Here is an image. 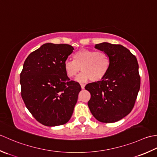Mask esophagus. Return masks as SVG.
Segmentation results:
<instances>
[{"label": "esophagus", "mask_w": 157, "mask_h": 157, "mask_svg": "<svg viewBox=\"0 0 157 157\" xmlns=\"http://www.w3.org/2000/svg\"><path fill=\"white\" fill-rule=\"evenodd\" d=\"M85 85L84 84H82V83H81V89H85Z\"/></svg>", "instance_id": "1"}]
</instances>
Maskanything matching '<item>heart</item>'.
<instances>
[{
	"instance_id": "b5f03b06",
	"label": "heart",
	"mask_w": 157,
	"mask_h": 157,
	"mask_svg": "<svg viewBox=\"0 0 157 157\" xmlns=\"http://www.w3.org/2000/svg\"><path fill=\"white\" fill-rule=\"evenodd\" d=\"M110 57L104 52H95L86 49H80L73 55V61L67 59L63 63L66 75L74 78L81 71L76 80L85 82L90 79L97 82L103 79L110 69Z\"/></svg>"
}]
</instances>
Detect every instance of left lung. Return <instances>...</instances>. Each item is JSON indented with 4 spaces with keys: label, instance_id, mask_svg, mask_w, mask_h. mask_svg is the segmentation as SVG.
Here are the masks:
<instances>
[{
    "label": "left lung",
    "instance_id": "obj_1",
    "mask_svg": "<svg viewBox=\"0 0 157 157\" xmlns=\"http://www.w3.org/2000/svg\"><path fill=\"white\" fill-rule=\"evenodd\" d=\"M95 48L108 54L110 66L101 81L85 86L91 94L88 106L98 121L114 123L129 114L135 104L140 87L138 63L121 44L102 43Z\"/></svg>",
    "mask_w": 157,
    "mask_h": 157
}]
</instances>
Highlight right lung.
Here are the masks:
<instances>
[{"instance_id":"right-lung-1","label":"right lung","mask_w":157,"mask_h":157,"mask_svg":"<svg viewBox=\"0 0 157 157\" xmlns=\"http://www.w3.org/2000/svg\"><path fill=\"white\" fill-rule=\"evenodd\" d=\"M73 50L70 44L45 43L24 62L20 74L21 98L35 119L45 126L66 123L77 101L81 85L70 81L63 68Z\"/></svg>"}]
</instances>
